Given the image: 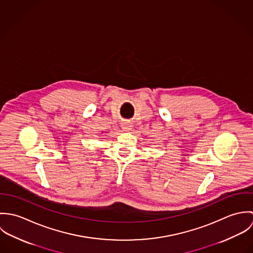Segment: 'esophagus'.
I'll return each instance as SVG.
<instances>
[{"label": "esophagus", "instance_id": "34e87169", "mask_svg": "<svg viewBox=\"0 0 253 253\" xmlns=\"http://www.w3.org/2000/svg\"><path fill=\"white\" fill-rule=\"evenodd\" d=\"M122 127H123V129L124 130H130L131 129V127H132V126H131V124L129 123V122H127V121H126V122H123V124H122Z\"/></svg>", "mask_w": 253, "mask_h": 253}]
</instances>
